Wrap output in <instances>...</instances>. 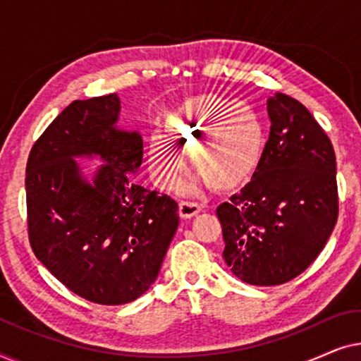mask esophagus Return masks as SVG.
<instances>
[{
  "mask_svg": "<svg viewBox=\"0 0 361 361\" xmlns=\"http://www.w3.org/2000/svg\"><path fill=\"white\" fill-rule=\"evenodd\" d=\"M200 212V205L192 200H180L179 202V214L182 219H192Z\"/></svg>",
  "mask_w": 361,
  "mask_h": 361,
  "instance_id": "1",
  "label": "esophagus"
}]
</instances>
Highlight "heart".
Returning <instances> with one entry per match:
<instances>
[{
	"label": "heart",
	"instance_id": "1",
	"mask_svg": "<svg viewBox=\"0 0 361 361\" xmlns=\"http://www.w3.org/2000/svg\"><path fill=\"white\" fill-rule=\"evenodd\" d=\"M167 140L190 151L195 174L210 189L233 190L248 182L266 149L264 126L253 108L212 93L185 98L164 118ZM147 159L161 180H171L179 159L169 142L152 137Z\"/></svg>",
	"mask_w": 361,
	"mask_h": 361
}]
</instances>
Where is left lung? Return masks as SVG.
Returning a JSON list of instances; mask_svg holds the SVG:
<instances>
[{"label": "left lung", "instance_id": "obj_1", "mask_svg": "<svg viewBox=\"0 0 361 361\" xmlns=\"http://www.w3.org/2000/svg\"><path fill=\"white\" fill-rule=\"evenodd\" d=\"M268 113L269 140L253 179L216 209L225 263L253 286L284 284L304 273L338 216L337 164L327 133L286 93L269 98Z\"/></svg>", "mask_w": 361, "mask_h": 361}]
</instances>
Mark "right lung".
Returning a JSON list of instances; mask_svg holds the SVG:
<instances>
[{
  "label": "right lung",
  "instance_id": "right-lung-1",
  "mask_svg": "<svg viewBox=\"0 0 361 361\" xmlns=\"http://www.w3.org/2000/svg\"><path fill=\"white\" fill-rule=\"evenodd\" d=\"M118 113L115 93L72 102L26 164L34 255L68 290L102 305L131 302L149 289L179 225L176 200L135 182L142 140L116 130ZM92 154L107 164L88 185L73 157Z\"/></svg>",
  "mask_w": 361,
  "mask_h": 361
}]
</instances>
